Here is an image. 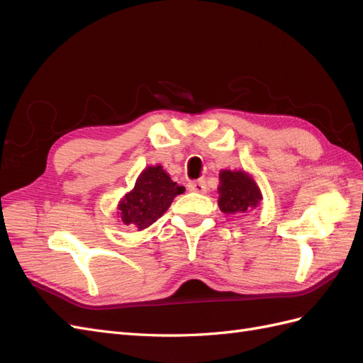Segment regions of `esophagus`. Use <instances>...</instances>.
Returning a JSON list of instances; mask_svg holds the SVG:
<instances>
[{"label": "esophagus", "mask_w": 363, "mask_h": 363, "mask_svg": "<svg viewBox=\"0 0 363 363\" xmlns=\"http://www.w3.org/2000/svg\"><path fill=\"white\" fill-rule=\"evenodd\" d=\"M189 189L192 192H199V194H206L207 192V184L204 180H194L189 183Z\"/></svg>", "instance_id": "esophagus-1"}]
</instances>
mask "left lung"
Instances as JSON below:
<instances>
[{
  "instance_id": "8db88e82",
  "label": "left lung",
  "mask_w": 363,
  "mask_h": 363,
  "mask_svg": "<svg viewBox=\"0 0 363 363\" xmlns=\"http://www.w3.org/2000/svg\"><path fill=\"white\" fill-rule=\"evenodd\" d=\"M218 192V206L227 215L245 213L262 201L257 183L245 171L223 169L219 172Z\"/></svg>"
}]
</instances>
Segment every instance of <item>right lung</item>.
Listing matches in <instances>:
<instances>
[{"label":"right lung","instance_id":"right-lung-1","mask_svg":"<svg viewBox=\"0 0 363 363\" xmlns=\"http://www.w3.org/2000/svg\"><path fill=\"white\" fill-rule=\"evenodd\" d=\"M184 192L183 186L171 180L160 164L140 172L135 188L118 204L121 221L138 230H144L168 211L175 196Z\"/></svg>","mask_w":363,"mask_h":363}]
</instances>
